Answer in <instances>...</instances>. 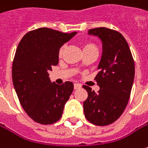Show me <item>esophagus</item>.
<instances>
[{
    "mask_svg": "<svg viewBox=\"0 0 148 148\" xmlns=\"http://www.w3.org/2000/svg\"><path fill=\"white\" fill-rule=\"evenodd\" d=\"M74 89H79V88H81V84H74Z\"/></svg>",
    "mask_w": 148,
    "mask_h": 148,
    "instance_id": "1",
    "label": "esophagus"
}]
</instances>
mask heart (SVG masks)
I'll list each match as a JSON object with an SVG mask.
<instances>
[{
	"mask_svg": "<svg viewBox=\"0 0 148 148\" xmlns=\"http://www.w3.org/2000/svg\"><path fill=\"white\" fill-rule=\"evenodd\" d=\"M97 49L96 48V46L93 45V44H91V43H87L84 45V49ZM64 49H65V46H62L61 48L60 49V51H59V55L60 56H61L63 55V53H64Z\"/></svg>",
	"mask_w": 148,
	"mask_h": 148,
	"instance_id": "1",
	"label": "heart"
}]
</instances>
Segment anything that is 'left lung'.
Listing matches in <instances>:
<instances>
[{
    "label": "left lung",
    "mask_w": 148,
    "mask_h": 148,
    "mask_svg": "<svg viewBox=\"0 0 148 148\" xmlns=\"http://www.w3.org/2000/svg\"><path fill=\"white\" fill-rule=\"evenodd\" d=\"M90 36H98L103 52L95 77L99 86L98 93L84 85L88 98L84 112L88 121L98 126L114 123L123 112L130 98L135 74L132 53L125 38L119 32L104 27L91 29Z\"/></svg>",
    "instance_id": "obj_1"
}]
</instances>
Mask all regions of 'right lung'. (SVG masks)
Masks as SVG:
<instances>
[{"label": "right lung", "instance_id": "obj_1", "mask_svg": "<svg viewBox=\"0 0 148 148\" xmlns=\"http://www.w3.org/2000/svg\"><path fill=\"white\" fill-rule=\"evenodd\" d=\"M76 34L40 28L25 34L18 45L12 64L13 85L24 110L36 123L52 124L60 120L74 90L72 82L51 83L49 72L59 63L60 47Z\"/></svg>", "mask_w": 148, "mask_h": 148}]
</instances>
